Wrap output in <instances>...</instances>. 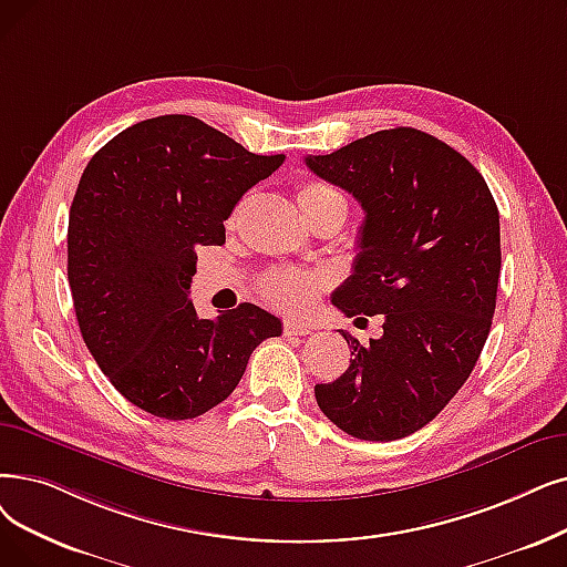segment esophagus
I'll use <instances>...</instances> for the list:
<instances>
[{"label": "esophagus", "mask_w": 567, "mask_h": 567, "mask_svg": "<svg viewBox=\"0 0 567 567\" xmlns=\"http://www.w3.org/2000/svg\"><path fill=\"white\" fill-rule=\"evenodd\" d=\"M282 331H285V336H308V333H312V327L301 324V322H285Z\"/></svg>", "instance_id": "obj_1"}]
</instances>
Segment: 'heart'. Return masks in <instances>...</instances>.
Listing matches in <instances>:
<instances>
[{
  "instance_id": "b5f03b06",
  "label": "heart",
  "mask_w": 567,
  "mask_h": 567,
  "mask_svg": "<svg viewBox=\"0 0 567 567\" xmlns=\"http://www.w3.org/2000/svg\"><path fill=\"white\" fill-rule=\"evenodd\" d=\"M297 202L303 210V215L324 208V206H338L348 213V199L342 192H338L329 183H303L297 192ZM329 285V278L324 274H315V270L297 268V266H276L259 280V293L261 299L282 312L289 315H306L312 310L319 293H322Z\"/></svg>"
}]
</instances>
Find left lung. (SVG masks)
<instances>
[{"label": "left lung", "mask_w": 567, "mask_h": 567, "mask_svg": "<svg viewBox=\"0 0 567 567\" xmlns=\"http://www.w3.org/2000/svg\"><path fill=\"white\" fill-rule=\"evenodd\" d=\"M306 164L365 213L354 270L331 303L348 317L384 315L371 344L340 331L354 359L315 384L317 405L352 437H405L435 420L482 354L501 278L496 202L461 153L412 127Z\"/></svg>", "instance_id": "8db88e82"}]
</instances>
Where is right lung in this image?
Masks as SVG:
<instances>
[{
	"instance_id": "1",
	"label": "right lung",
	"mask_w": 567,
	"mask_h": 567,
	"mask_svg": "<svg viewBox=\"0 0 567 567\" xmlns=\"http://www.w3.org/2000/svg\"><path fill=\"white\" fill-rule=\"evenodd\" d=\"M282 162L192 115L136 122L87 162L66 231L73 310L96 365L136 408L194 420L282 333L259 306L199 319L189 301L196 245H223L240 196Z\"/></svg>"
}]
</instances>
